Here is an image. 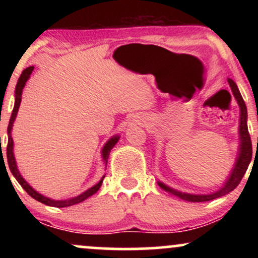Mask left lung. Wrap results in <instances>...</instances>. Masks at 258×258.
I'll list each match as a JSON object with an SVG mask.
<instances>
[{
    "label": "left lung",
    "instance_id": "1",
    "mask_svg": "<svg viewBox=\"0 0 258 258\" xmlns=\"http://www.w3.org/2000/svg\"><path fill=\"white\" fill-rule=\"evenodd\" d=\"M228 82H229L230 88H232V92L235 97L236 102H238L239 106H240V126H239V133H240V150H239V156L238 160L235 162V166H234L232 174L228 178L220 190L215 191V193L206 194V195H195V194H189V193H182V191L176 190V189L170 188V186L165 185L164 183L159 182L160 188L164 189L167 193L174 195V197L179 198V199L184 201H190V203H204V201H210L217 199V198L223 197L230 191L234 190V189L238 186L240 180L244 177L245 172H246L248 165H250L251 158H252V144H251V138L250 133H248L247 130V110L246 105H245L244 99H242L240 92L238 90V86L235 85V82L233 81L232 79H228Z\"/></svg>",
    "mask_w": 258,
    "mask_h": 258
}]
</instances>
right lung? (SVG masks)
I'll list each match as a JSON object with an SVG mask.
<instances>
[{
    "label": "right lung",
    "mask_w": 258,
    "mask_h": 258,
    "mask_svg": "<svg viewBox=\"0 0 258 258\" xmlns=\"http://www.w3.org/2000/svg\"><path fill=\"white\" fill-rule=\"evenodd\" d=\"M32 70H34V67H29V68H26L25 70H23L22 75H20L19 80H18V84L16 86V103H14L13 112H12V116H11V119H10V123H8V128H7V132H8V144H7L8 166H10L11 172H12V174H13L14 177H16V179L18 180V183H19V184L23 186V189H24L26 193L30 195L31 198H34L35 200L40 201V203L44 204V205L53 206V207H67V206L75 205V204L81 203V201L86 200V199H87V198L92 197V195H93L94 193H97V191H98V189L100 188V185H102L103 179H104L105 176L103 177V178L100 179L96 185H93V186H92V188L88 189V190H86L85 193L80 194L79 197L72 198V199H68V200H52V199H48V198L43 197V195L38 194L36 190H34V189H32L31 186L25 182L24 178H23V177L20 176L19 171H18V168H17L16 159H14V154H13V139H12L11 131H12V126H13L14 120H16V117H17V112H18V109H19L20 102H22L23 88H24L26 81H28L29 78H30ZM117 141H119V136H115V137H112V138L109 139L108 143L105 144L104 148H103L102 156H103V160H104V161H105V165H106V162H108V158H109V154H110V150L112 149V148H114L115 144L117 143ZM2 158H4V155H2Z\"/></svg>",
    "instance_id": "1"
}]
</instances>
